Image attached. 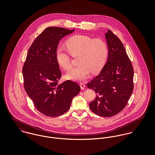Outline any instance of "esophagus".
Returning a JSON list of instances; mask_svg holds the SVG:
<instances>
[{"label": "esophagus", "instance_id": "esophagus-1", "mask_svg": "<svg viewBox=\"0 0 155 155\" xmlns=\"http://www.w3.org/2000/svg\"><path fill=\"white\" fill-rule=\"evenodd\" d=\"M79 85H80V87H81V88L82 89H84L85 88V84L84 82H81L79 84Z\"/></svg>", "mask_w": 155, "mask_h": 155}]
</instances>
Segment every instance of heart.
<instances>
[{
    "instance_id": "1",
    "label": "heart",
    "mask_w": 155,
    "mask_h": 155,
    "mask_svg": "<svg viewBox=\"0 0 155 155\" xmlns=\"http://www.w3.org/2000/svg\"><path fill=\"white\" fill-rule=\"evenodd\" d=\"M67 49L58 46L55 57L58 64L68 70L71 66V55L79 54L77 66L70 70L67 77L74 81H83L88 78L90 73L99 72L106 63L109 48L106 42L100 39H94L84 35H75L66 42Z\"/></svg>"
}]
</instances>
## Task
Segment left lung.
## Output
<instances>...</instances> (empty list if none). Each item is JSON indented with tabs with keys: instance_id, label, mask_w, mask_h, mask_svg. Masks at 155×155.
<instances>
[{
	"instance_id": "1",
	"label": "left lung",
	"mask_w": 155,
	"mask_h": 155,
	"mask_svg": "<svg viewBox=\"0 0 155 155\" xmlns=\"http://www.w3.org/2000/svg\"><path fill=\"white\" fill-rule=\"evenodd\" d=\"M108 60L100 73L87 84L96 97L90 109L102 117H111L127 106L134 89V69L120 40L111 31L106 33Z\"/></svg>"
}]
</instances>
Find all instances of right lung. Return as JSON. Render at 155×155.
Here are the masks:
<instances>
[{
  "mask_svg": "<svg viewBox=\"0 0 155 155\" xmlns=\"http://www.w3.org/2000/svg\"><path fill=\"white\" fill-rule=\"evenodd\" d=\"M62 27H49L30 46L22 67L24 87L36 109L49 117L68 111L81 88L71 81L59 84L61 72L55 57L59 41L73 32Z\"/></svg>",
  "mask_w": 155,
  "mask_h": 155,
  "instance_id": "add662e5",
  "label": "right lung"
}]
</instances>
